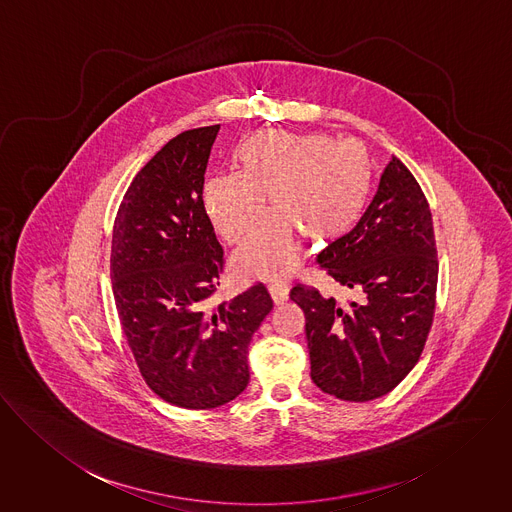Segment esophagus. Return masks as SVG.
Instances as JSON below:
<instances>
[{
    "instance_id": "1",
    "label": "esophagus",
    "mask_w": 512,
    "mask_h": 512,
    "mask_svg": "<svg viewBox=\"0 0 512 512\" xmlns=\"http://www.w3.org/2000/svg\"><path fill=\"white\" fill-rule=\"evenodd\" d=\"M269 294L275 306H281L288 300V286L283 283L269 284Z\"/></svg>"
}]
</instances>
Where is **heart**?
Masks as SVG:
<instances>
[{
    "mask_svg": "<svg viewBox=\"0 0 512 512\" xmlns=\"http://www.w3.org/2000/svg\"><path fill=\"white\" fill-rule=\"evenodd\" d=\"M237 172L204 184V210L229 243H243L233 267L249 281L290 277L300 263L298 233L334 243L359 224L373 188L371 161L363 145L320 133L259 131L235 151Z\"/></svg>",
    "mask_w": 512,
    "mask_h": 512,
    "instance_id": "obj_1",
    "label": "heart"
}]
</instances>
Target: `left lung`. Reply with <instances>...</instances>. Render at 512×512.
Returning <instances> with one entry per match:
<instances>
[{
    "instance_id": "1",
    "label": "left lung",
    "mask_w": 512,
    "mask_h": 512,
    "mask_svg": "<svg viewBox=\"0 0 512 512\" xmlns=\"http://www.w3.org/2000/svg\"><path fill=\"white\" fill-rule=\"evenodd\" d=\"M318 265L363 304H336L316 288L294 286L290 300L306 318L310 377L324 393L365 402L391 393L418 363L438 284L430 206L397 157L351 233L330 243Z\"/></svg>"
}]
</instances>
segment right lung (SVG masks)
Returning <instances> with one entry per match:
<instances>
[{"mask_svg": "<svg viewBox=\"0 0 512 512\" xmlns=\"http://www.w3.org/2000/svg\"><path fill=\"white\" fill-rule=\"evenodd\" d=\"M218 131L176 135L137 172L112 237L115 306L139 371L159 397L192 410L245 391L249 343L273 310L263 284L212 302L224 251L202 192Z\"/></svg>", "mask_w": 512, "mask_h": 512, "instance_id": "add662e5", "label": "right lung"}]
</instances>
